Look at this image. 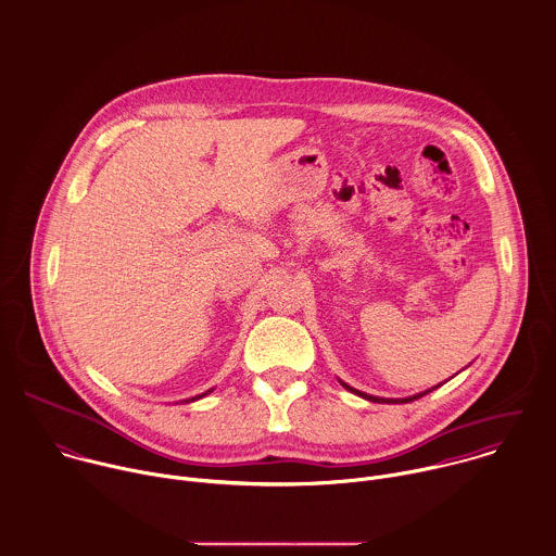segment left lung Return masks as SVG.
Instances as JSON below:
<instances>
[{"label":"left lung","instance_id":"obj_1","mask_svg":"<svg viewBox=\"0 0 556 556\" xmlns=\"http://www.w3.org/2000/svg\"><path fill=\"white\" fill-rule=\"evenodd\" d=\"M342 383V381H340ZM346 390H351L353 394H357V396H362V399H366V401H370V403H388V405H403V403H412V401H418V399H422L425 394H429V392H433L435 388H440V386H435V388H431V390H425V392H420V394H414V396H407V399H381V396H372V394H366V392H359V390H355V388H351V386H346V383H342Z\"/></svg>","mask_w":556,"mask_h":556}]
</instances>
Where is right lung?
<instances>
[{
    "label": "right lung",
    "mask_w": 556,
    "mask_h": 556,
    "mask_svg": "<svg viewBox=\"0 0 556 556\" xmlns=\"http://www.w3.org/2000/svg\"><path fill=\"white\" fill-rule=\"evenodd\" d=\"M212 390H207V392H203V394H199V396H194V399H188V401H184V403H192V401H199V399H203V396H207Z\"/></svg>",
    "instance_id": "obj_1"
}]
</instances>
